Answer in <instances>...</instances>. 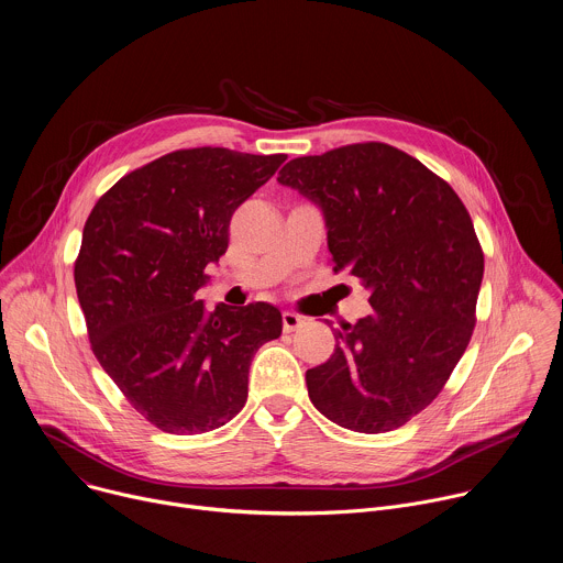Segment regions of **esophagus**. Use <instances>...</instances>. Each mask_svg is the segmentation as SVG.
<instances>
[{
  "instance_id": "obj_1",
  "label": "esophagus",
  "mask_w": 563,
  "mask_h": 563,
  "mask_svg": "<svg viewBox=\"0 0 563 563\" xmlns=\"http://www.w3.org/2000/svg\"><path fill=\"white\" fill-rule=\"evenodd\" d=\"M300 325H305V318L302 316H298L294 311H283V330L285 332H294Z\"/></svg>"
}]
</instances>
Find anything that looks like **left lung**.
Instances as JSON below:
<instances>
[{"label": "left lung", "instance_id": "1", "mask_svg": "<svg viewBox=\"0 0 563 563\" xmlns=\"http://www.w3.org/2000/svg\"><path fill=\"white\" fill-rule=\"evenodd\" d=\"M278 183L320 207L334 272L369 291L372 313L334 330L307 369L313 408L341 428L406 426L443 389L472 330L484 252L454 189L383 142L294 157Z\"/></svg>", "mask_w": 563, "mask_h": 563}]
</instances>
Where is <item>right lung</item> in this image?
<instances>
[{"mask_svg":"<svg viewBox=\"0 0 563 563\" xmlns=\"http://www.w3.org/2000/svg\"><path fill=\"white\" fill-rule=\"evenodd\" d=\"M222 146L183 148L118 180L93 207L75 261L91 347L129 404L169 434L229 423L250 365L283 332L269 302L213 311L198 300L229 220L285 163Z\"/></svg>","mask_w":563,"mask_h":563,"instance_id":"right-lung-1","label":"right lung"}]
</instances>
